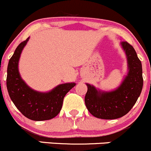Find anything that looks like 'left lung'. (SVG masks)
Masks as SVG:
<instances>
[{"label":"left lung","instance_id":"1","mask_svg":"<svg viewBox=\"0 0 151 151\" xmlns=\"http://www.w3.org/2000/svg\"><path fill=\"white\" fill-rule=\"evenodd\" d=\"M125 52L127 74L116 90L103 91L86 84L84 101L93 116L102 119H116L127 114L137 101L143 87L142 67L134 48L127 42L120 43Z\"/></svg>","mask_w":151,"mask_h":151}]
</instances>
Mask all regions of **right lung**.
I'll return each instance as SVG.
<instances>
[{
    "mask_svg": "<svg viewBox=\"0 0 151 151\" xmlns=\"http://www.w3.org/2000/svg\"><path fill=\"white\" fill-rule=\"evenodd\" d=\"M29 39V37L17 47L9 61L7 90L12 102L24 116L33 121L51 119L61 111L64 96L76 86V83L59 84L46 93L36 91L29 87L22 79L18 70L21 54Z\"/></svg>",
    "mask_w": 151,
    "mask_h": 151,
    "instance_id": "add662e5",
    "label": "right lung"
}]
</instances>
